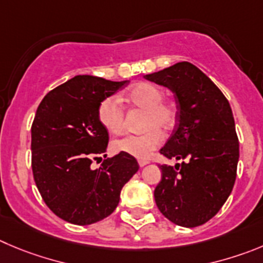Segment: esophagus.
I'll use <instances>...</instances> for the list:
<instances>
[{"mask_svg":"<svg viewBox=\"0 0 263 263\" xmlns=\"http://www.w3.org/2000/svg\"><path fill=\"white\" fill-rule=\"evenodd\" d=\"M148 163H149V161H146V159H140V161H139L140 167H144V166H146Z\"/></svg>","mask_w":263,"mask_h":263,"instance_id":"obj_1","label":"esophagus"}]
</instances>
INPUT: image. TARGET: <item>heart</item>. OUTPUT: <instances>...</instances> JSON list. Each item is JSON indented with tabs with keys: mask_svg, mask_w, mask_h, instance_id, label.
<instances>
[{
	"mask_svg": "<svg viewBox=\"0 0 263 263\" xmlns=\"http://www.w3.org/2000/svg\"><path fill=\"white\" fill-rule=\"evenodd\" d=\"M165 93L153 83H139L127 92V100L135 107L145 110L144 134L126 135L112 141V149L139 159H145L163 141L162 131H170L178 120V107L173 101H166ZM100 123L110 134H119L124 128L126 112L115 96L105 97L97 109Z\"/></svg>",
	"mask_w": 263,
	"mask_h": 263,
	"instance_id": "b5f03b06",
	"label": "heart"
}]
</instances>
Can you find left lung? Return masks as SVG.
<instances>
[{
	"instance_id": "obj_1",
	"label": "left lung",
	"mask_w": 263,
	"mask_h": 263,
	"mask_svg": "<svg viewBox=\"0 0 263 263\" xmlns=\"http://www.w3.org/2000/svg\"><path fill=\"white\" fill-rule=\"evenodd\" d=\"M145 79L170 88L178 104V124L161 149L167 158L154 190L159 212L181 227H197L212 219L228 198L236 180L239 140L227 98L195 65L179 62Z\"/></svg>"
}]
</instances>
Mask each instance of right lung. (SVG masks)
<instances>
[{
    "mask_svg": "<svg viewBox=\"0 0 263 263\" xmlns=\"http://www.w3.org/2000/svg\"><path fill=\"white\" fill-rule=\"evenodd\" d=\"M126 84L128 80L78 75L39 105L31 127L32 173L44 202L66 222L85 226L109 217L123 185L139 170L136 158L126 153L90 167L109 143L98 105Z\"/></svg>",
    "mask_w": 263,
    "mask_h": 263,
    "instance_id": "add662e5",
    "label": "right lung"
}]
</instances>
